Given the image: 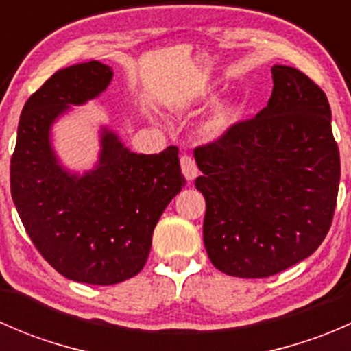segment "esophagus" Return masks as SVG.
Here are the masks:
<instances>
[{
	"label": "esophagus",
	"mask_w": 351,
	"mask_h": 351,
	"mask_svg": "<svg viewBox=\"0 0 351 351\" xmlns=\"http://www.w3.org/2000/svg\"><path fill=\"white\" fill-rule=\"evenodd\" d=\"M180 166H182L183 176H185L189 182L195 180V176L198 175V168H197V165H195V161H193L192 156L183 154L182 159H180Z\"/></svg>",
	"instance_id": "esophagus-1"
}]
</instances>
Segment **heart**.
<instances>
[{"label":"heart","mask_w":351,"mask_h":351,"mask_svg":"<svg viewBox=\"0 0 351 351\" xmlns=\"http://www.w3.org/2000/svg\"><path fill=\"white\" fill-rule=\"evenodd\" d=\"M226 120H228V112H226V108H217L214 115H212L210 122H208V130H210V132H219V130H222V127L226 125Z\"/></svg>","instance_id":"heart-1"}]
</instances>
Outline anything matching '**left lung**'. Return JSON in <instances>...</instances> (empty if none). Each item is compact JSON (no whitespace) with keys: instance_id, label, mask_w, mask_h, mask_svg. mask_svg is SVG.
<instances>
[{"instance_id":"8db88e82","label":"left lung","mask_w":351,"mask_h":351,"mask_svg":"<svg viewBox=\"0 0 351 351\" xmlns=\"http://www.w3.org/2000/svg\"><path fill=\"white\" fill-rule=\"evenodd\" d=\"M254 119L193 151L204 193V244L226 275L265 278L306 260L326 238L339 186V151L324 91L290 66Z\"/></svg>"}]
</instances>
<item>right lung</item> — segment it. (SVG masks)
Listing matches in <instances>:
<instances>
[{
    "instance_id": "right-lung-1",
    "label": "right lung",
    "mask_w": 351,
    "mask_h": 351,
    "mask_svg": "<svg viewBox=\"0 0 351 351\" xmlns=\"http://www.w3.org/2000/svg\"><path fill=\"white\" fill-rule=\"evenodd\" d=\"M112 77L98 61L52 74L25 104L10 166L13 202L38 253L62 277L91 285L143 270L156 224L185 185L178 147L130 153L107 127L93 169L80 176L58 161L52 123L71 105L100 97Z\"/></svg>"
}]
</instances>
